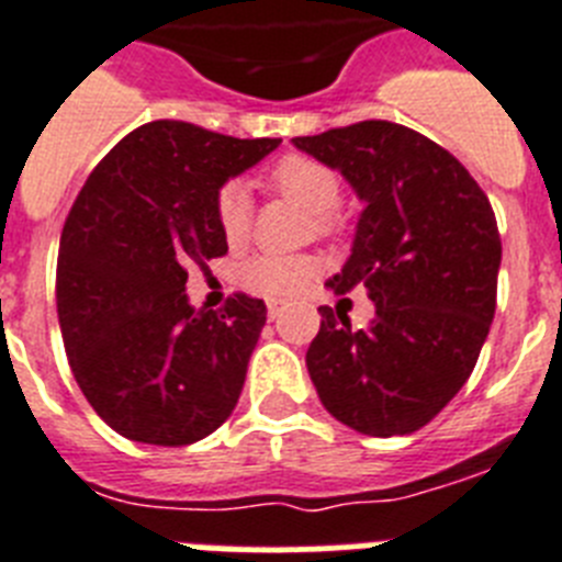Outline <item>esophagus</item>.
I'll use <instances>...</instances> for the list:
<instances>
[{"label": "esophagus", "mask_w": 562, "mask_h": 562, "mask_svg": "<svg viewBox=\"0 0 562 562\" xmlns=\"http://www.w3.org/2000/svg\"><path fill=\"white\" fill-rule=\"evenodd\" d=\"M280 311H282V305H280V303H273V300H271V303H268V319H277V317H280Z\"/></svg>", "instance_id": "34e87169"}]
</instances>
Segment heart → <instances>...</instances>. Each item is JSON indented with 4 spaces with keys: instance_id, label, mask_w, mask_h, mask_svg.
I'll list each match as a JSON object with an SVG mask.
<instances>
[{
    "instance_id": "b5f03b06",
    "label": "heart",
    "mask_w": 562,
    "mask_h": 562,
    "mask_svg": "<svg viewBox=\"0 0 562 562\" xmlns=\"http://www.w3.org/2000/svg\"><path fill=\"white\" fill-rule=\"evenodd\" d=\"M271 188L289 200L300 202L305 211L314 214V228L328 234L337 225L342 179L331 165L319 162L305 154H289L271 168ZM216 225L231 248H237L251 234V200L243 182H225L216 193ZM319 266L314 257L303 254H259L248 259L239 271V282L254 294L268 300H296L317 282Z\"/></svg>"
}]
</instances>
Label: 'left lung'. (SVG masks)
Returning a JSON list of instances; mask_svg holds the SVG:
<instances>
[{"label": "left lung", "mask_w": 562, "mask_h": 562, "mask_svg": "<svg viewBox=\"0 0 562 562\" xmlns=\"http://www.w3.org/2000/svg\"><path fill=\"white\" fill-rule=\"evenodd\" d=\"M294 145L337 168L366 209L334 294L369 291V328L319 305L305 366L328 414L371 437L412 434L477 366L497 305L503 245L483 188L417 131L366 120Z\"/></svg>", "instance_id": "8db88e82"}]
</instances>
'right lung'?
Instances as JSON below:
<instances>
[{"instance_id": "add662e5", "label": "right lung", "mask_w": 562, "mask_h": 562, "mask_svg": "<svg viewBox=\"0 0 562 562\" xmlns=\"http://www.w3.org/2000/svg\"><path fill=\"white\" fill-rule=\"evenodd\" d=\"M280 139H234L179 120L139 125L79 191L56 259V311L85 400L122 437L191 446L231 417L266 303H188V268L228 243L216 193Z\"/></svg>"}]
</instances>
